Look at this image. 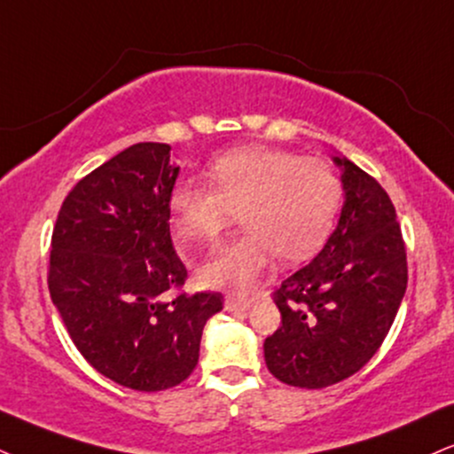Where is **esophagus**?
Masks as SVG:
<instances>
[{
  "label": "esophagus",
  "instance_id": "34e87169",
  "mask_svg": "<svg viewBox=\"0 0 454 454\" xmlns=\"http://www.w3.org/2000/svg\"><path fill=\"white\" fill-rule=\"evenodd\" d=\"M250 305H253V301L244 299V296H238V294L225 296V309L227 311H246V309H250Z\"/></svg>",
  "mask_w": 454,
  "mask_h": 454
}]
</instances>
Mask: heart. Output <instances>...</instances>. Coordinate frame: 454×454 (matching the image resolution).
<instances>
[{
  "mask_svg": "<svg viewBox=\"0 0 454 454\" xmlns=\"http://www.w3.org/2000/svg\"><path fill=\"white\" fill-rule=\"evenodd\" d=\"M209 183H175L168 195L172 227L183 244L210 242L236 221L246 227L201 265L210 288L246 293L278 254L307 261L326 242L339 215L343 187L333 166L294 151L248 145L216 155Z\"/></svg>",
  "mask_w": 454,
  "mask_h": 454,
  "instance_id": "heart-1",
  "label": "heart"
}]
</instances>
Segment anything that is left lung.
I'll return each mask as SVG.
<instances>
[{"label": "left lung", "instance_id": "left-lung-1", "mask_svg": "<svg viewBox=\"0 0 454 454\" xmlns=\"http://www.w3.org/2000/svg\"><path fill=\"white\" fill-rule=\"evenodd\" d=\"M333 161L345 192L337 229L320 254L273 293L282 326L262 345L273 377L305 389L343 381L377 354L408 282L387 192L354 161Z\"/></svg>", "mask_w": 454, "mask_h": 454}]
</instances>
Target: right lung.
I'll return each mask as SVG.
<instances>
[{"label":"right lung","instance_id":"1","mask_svg":"<svg viewBox=\"0 0 454 454\" xmlns=\"http://www.w3.org/2000/svg\"><path fill=\"white\" fill-rule=\"evenodd\" d=\"M170 145L137 143L83 176L60 206L48 288L77 351L137 391L183 383L221 293H178L187 270L170 238Z\"/></svg>","mask_w":454,"mask_h":454}]
</instances>
